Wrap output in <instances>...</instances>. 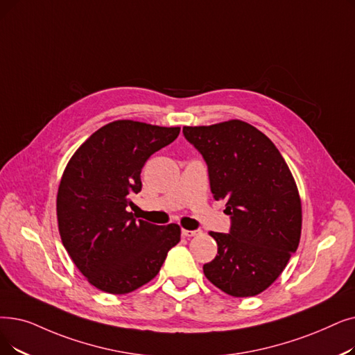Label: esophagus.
I'll return each instance as SVG.
<instances>
[{"mask_svg":"<svg viewBox=\"0 0 355 355\" xmlns=\"http://www.w3.org/2000/svg\"><path fill=\"white\" fill-rule=\"evenodd\" d=\"M200 234H202V230H187V229H182V230H181V235H182L184 238L197 236V235H200Z\"/></svg>","mask_w":355,"mask_h":355,"instance_id":"1","label":"esophagus"}]
</instances>
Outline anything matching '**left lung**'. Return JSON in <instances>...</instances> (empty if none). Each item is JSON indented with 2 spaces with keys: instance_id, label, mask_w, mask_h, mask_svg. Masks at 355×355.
Here are the masks:
<instances>
[{
  "instance_id": "left-lung-1",
  "label": "left lung",
  "mask_w": 355,
  "mask_h": 355,
  "mask_svg": "<svg viewBox=\"0 0 355 355\" xmlns=\"http://www.w3.org/2000/svg\"><path fill=\"white\" fill-rule=\"evenodd\" d=\"M202 153L214 200H225L229 234L210 232L218 255L203 266L207 280L234 297L268 288L296 252L302 200L280 150L252 125L238 119L210 126H184Z\"/></svg>"
}]
</instances>
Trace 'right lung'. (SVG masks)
Listing matches in <instances>:
<instances>
[{"label": "right lung", "mask_w": 355, "mask_h": 355, "mask_svg": "<svg viewBox=\"0 0 355 355\" xmlns=\"http://www.w3.org/2000/svg\"><path fill=\"white\" fill-rule=\"evenodd\" d=\"M180 128L135 120L109 123L75 150L56 196L59 235L89 284L126 295L155 277L181 227L136 220L130 197L142 189L148 158L177 139Z\"/></svg>", "instance_id": "obj_1"}]
</instances>
